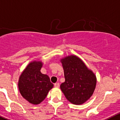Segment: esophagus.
Masks as SVG:
<instances>
[{
  "label": "esophagus",
  "instance_id": "1",
  "mask_svg": "<svg viewBox=\"0 0 120 120\" xmlns=\"http://www.w3.org/2000/svg\"><path fill=\"white\" fill-rule=\"evenodd\" d=\"M54 86H55V87L58 88L59 86V84L58 82L55 83V84H54Z\"/></svg>",
  "mask_w": 120,
  "mask_h": 120
}]
</instances>
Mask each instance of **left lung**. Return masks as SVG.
Masks as SVG:
<instances>
[{
    "mask_svg": "<svg viewBox=\"0 0 120 120\" xmlns=\"http://www.w3.org/2000/svg\"><path fill=\"white\" fill-rule=\"evenodd\" d=\"M60 61L65 78L64 82L60 85L61 91L71 103L82 104L94 92L97 84L95 74L76 55L67 56Z\"/></svg>",
    "mask_w": 120,
    "mask_h": 120,
    "instance_id": "left-lung-1",
    "label": "left lung"
}]
</instances>
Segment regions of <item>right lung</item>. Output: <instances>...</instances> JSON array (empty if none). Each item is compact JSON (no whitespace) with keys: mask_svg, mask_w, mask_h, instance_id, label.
<instances>
[{"mask_svg":"<svg viewBox=\"0 0 120 120\" xmlns=\"http://www.w3.org/2000/svg\"><path fill=\"white\" fill-rule=\"evenodd\" d=\"M42 65L41 61L30 62L22 72L18 81V88L22 96L34 105L44 101L53 86L49 76L41 73Z\"/></svg>","mask_w":120,"mask_h":120,"instance_id":"add662e5","label":"right lung"}]
</instances>
